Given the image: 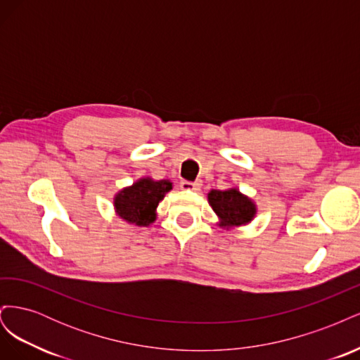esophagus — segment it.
<instances>
[{"label": "esophagus", "instance_id": "esophagus-1", "mask_svg": "<svg viewBox=\"0 0 360 360\" xmlns=\"http://www.w3.org/2000/svg\"><path fill=\"white\" fill-rule=\"evenodd\" d=\"M180 188L183 191H198L201 188V181H186V180H183L180 183Z\"/></svg>", "mask_w": 360, "mask_h": 360}]
</instances>
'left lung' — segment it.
<instances>
[{"instance_id":"1","label":"left lung","mask_w":360,"mask_h":360,"mask_svg":"<svg viewBox=\"0 0 360 360\" xmlns=\"http://www.w3.org/2000/svg\"><path fill=\"white\" fill-rule=\"evenodd\" d=\"M209 202L225 226L245 225L255 214L254 202L237 189L212 191L209 193Z\"/></svg>"}]
</instances>
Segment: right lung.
Masks as SVG:
<instances>
[{
  "mask_svg": "<svg viewBox=\"0 0 360 360\" xmlns=\"http://www.w3.org/2000/svg\"><path fill=\"white\" fill-rule=\"evenodd\" d=\"M171 189L172 184L168 180H139L117 195L114 201L117 213L130 224L148 225L156 219L155 210L159 201Z\"/></svg>",
  "mask_w": 360,
  "mask_h": 360,
  "instance_id": "add662e5",
  "label": "right lung"
}]
</instances>
